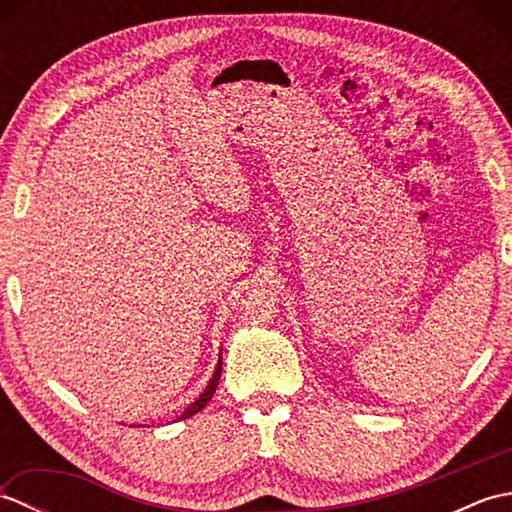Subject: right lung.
I'll return each instance as SVG.
<instances>
[{"label": "right lung", "instance_id": "add662e5", "mask_svg": "<svg viewBox=\"0 0 512 512\" xmlns=\"http://www.w3.org/2000/svg\"><path fill=\"white\" fill-rule=\"evenodd\" d=\"M220 374H222V361L217 363V367H215V374H213V378L209 380V385H206V389H204L202 394H200V398L195 400L193 405H189V407H187V411H184L178 420L191 418V416H195V413H198L200 409H204L206 402H209V400L213 398V394H215V387H217V383H220Z\"/></svg>", "mask_w": 512, "mask_h": 512}]
</instances>
